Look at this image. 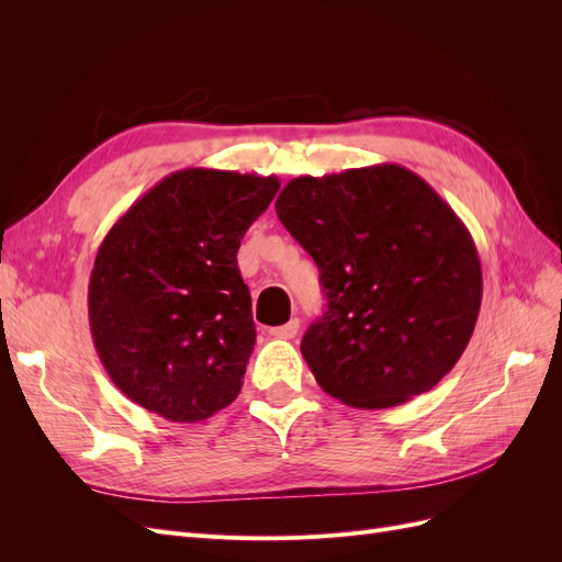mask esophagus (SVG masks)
Returning a JSON list of instances; mask_svg holds the SVG:
<instances>
[{
	"mask_svg": "<svg viewBox=\"0 0 562 562\" xmlns=\"http://www.w3.org/2000/svg\"><path fill=\"white\" fill-rule=\"evenodd\" d=\"M297 330H300V318H291V321L285 323V326L271 328L269 335H271V337H279V339H293V337L297 335Z\"/></svg>",
	"mask_w": 562,
	"mask_h": 562,
	"instance_id": "obj_1",
	"label": "esophagus"
}]
</instances>
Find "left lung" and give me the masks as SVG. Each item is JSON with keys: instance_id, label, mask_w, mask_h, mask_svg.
I'll list each match as a JSON object with an SVG mask.
<instances>
[{"instance_id": "left-lung-1", "label": "left lung", "mask_w": 562, "mask_h": 562, "mask_svg": "<svg viewBox=\"0 0 562 562\" xmlns=\"http://www.w3.org/2000/svg\"><path fill=\"white\" fill-rule=\"evenodd\" d=\"M274 206L328 300L300 345L321 389L382 411L443 380L479 321L483 271L469 229L434 187L378 164L293 178Z\"/></svg>"}]
</instances>
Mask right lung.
<instances>
[{
  "instance_id": "obj_1",
  "label": "right lung",
  "mask_w": 562,
  "mask_h": 562,
  "mask_svg": "<svg viewBox=\"0 0 562 562\" xmlns=\"http://www.w3.org/2000/svg\"><path fill=\"white\" fill-rule=\"evenodd\" d=\"M279 178L182 168L116 220L95 255L89 321L124 396L194 424L239 396L255 345L236 252Z\"/></svg>"
}]
</instances>
